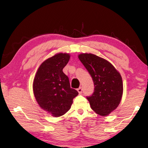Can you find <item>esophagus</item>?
I'll return each instance as SVG.
<instances>
[{"instance_id":"34e87169","label":"esophagus","mask_w":148,"mask_h":148,"mask_svg":"<svg viewBox=\"0 0 148 148\" xmlns=\"http://www.w3.org/2000/svg\"><path fill=\"white\" fill-rule=\"evenodd\" d=\"M77 91H78V92H79V94H82V87H79L78 89H77Z\"/></svg>"}]
</instances>
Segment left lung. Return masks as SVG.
<instances>
[{
  "mask_svg": "<svg viewBox=\"0 0 148 148\" xmlns=\"http://www.w3.org/2000/svg\"><path fill=\"white\" fill-rule=\"evenodd\" d=\"M79 59L92 79L94 92L86 97L92 110L105 116L118 106L123 95L120 74L106 60L91 53L79 55Z\"/></svg>",
  "mask_w": 148,
  "mask_h": 148,
  "instance_id": "1",
  "label": "left lung"
}]
</instances>
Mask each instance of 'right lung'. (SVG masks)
I'll use <instances>...</instances> for the list:
<instances>
[{
	"instance_id": "obj_1",
	"label": "right lung",
	"mask_w": 148,
	"mask_h": 148,
	"mask_svg": "<svg viewBox=\"0 0 148 148\" xmlns=\"http://www.w3.org/2000/svg\"><path fill=\"white\" fill-rule=\"evenodd\" d=\"M70 56L58 53L42 62L33 82V92L42 109L55 117L70 110L78 92L71 87L69 77L62 72Z\"/></svg>"
}]
</instances>
